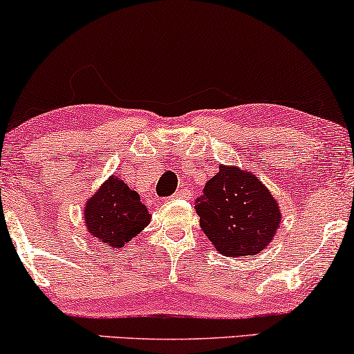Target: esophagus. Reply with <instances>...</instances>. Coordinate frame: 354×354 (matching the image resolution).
Wrapping results in <instances>:
<instances>
[{
	"mask_svg": "<svg viewBox=\"0 0 354 354\" xmlns=\"http://www.w3.org/2000/svg\"><path fill=\"white\" fill-rule=\"evenodd\" d=\"M187 195H188V190H187V188H185V187H180L176 193H174L172 198H185Z\"/></svg>",
	"mask_w": 354,
	"mask_h": 354,
	"instance_id": "obj_1",
	"label": "esophagus"
}]
</instances>
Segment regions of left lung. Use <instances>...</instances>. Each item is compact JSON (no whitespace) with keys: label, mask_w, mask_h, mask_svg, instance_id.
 Listing matches in <instances>:
<instances>
[{"label":"left lung","mask_w":354,"mask_h":354,"mask_svg":"<svg viewBox=\"0 0 354 354\" xmlns=\"http://www.w3.org/2000/svg\"><path fill=\"white\" fill-rule=\"evenodd\" d=\"M200 225L221 254L254 256L270 243L280 224L275 198L253 172L219 166L196 198Z\"/></svg>","instance_id":"1"}]
</instances>
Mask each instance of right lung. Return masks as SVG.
<instances>
[{"mask_svg":"<svg viewBox=\"0 0 354 354\" xmlns=\"http://www.w3.org/2000/svg\"><path fill=\"white\" fill-rule=\"evenodd\" d=\"M149 219L138 193L114 176L98 188L84 209L86 232L111 248H122L149 224Z\"/></svg>","mask_w":354,"mask_h":354,"instance_id":"right-lung-1","label":"right lung"}]
</instances>
